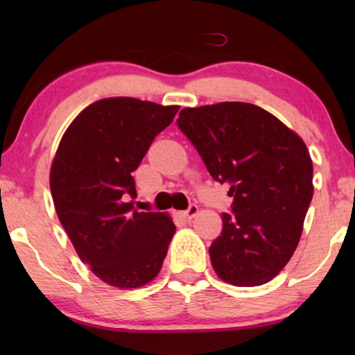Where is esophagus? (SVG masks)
I'll use <instances>...</instances> for the list:
<instances>
[{
	"label": "esophagus",
	"mask_w": 355,
	"mask_h": 355,
	"mask_svg": "<svg viewBox=\"0 0 355 355\" xmlns=\"http://www.w3.org/2000/svg\"><path fill=\"white\" fill-rule=\"evenodd\" d=\"M197 211H198V207L196 205V203H191V205H189V208L186 211H184V216L186 218H189V220H191V218H193L197 215Z\"/></svg>",
	"instance_id": "34e87169"
}]
</instances>
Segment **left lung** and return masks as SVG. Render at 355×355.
I'll use <instances>...</instances> for the list:
<instances>
[{
	"mask_svg": "<svg viewBox=\"0 0 355 355\" xmlns=\"http://www.w3.org/2000/svg\"><path fill=\"white\" fill-rule=\"evenodd\" d=\"M178 128L210 176L227 184L231 213L211 242L216 275L234 286L273 279L293 257L313 196L302 139L260 106L241 101L184 108Z\"/></svg>",
	"mask_w": 355,
	"mask_h": 355,
	"instance_id": "obj_1",
	"label": "left lung"
}]
</instances>
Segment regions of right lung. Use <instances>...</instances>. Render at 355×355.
Masks as SVG:
<instances>
[{
    "label": "right lung",
    "mask_w": 355,
    "mask_h": 355,
    "mask_svg": "<svg viewBox=\"0 0 355 355\" xmlns=\"http://www.w3.org/2000/svg\"><path fill=\"white\" fill-rule=\"evenodd\" d=\"M179 106L129 96L95 101L62 135L50 187L77 255L106 284L130 289L162 270L176 226L159 211L134 210L132 173Z\"/></svg>",
    "instance_id": "obj_1"
}]
</instances>
